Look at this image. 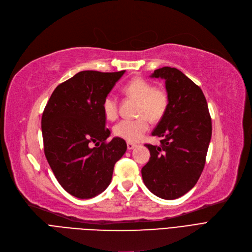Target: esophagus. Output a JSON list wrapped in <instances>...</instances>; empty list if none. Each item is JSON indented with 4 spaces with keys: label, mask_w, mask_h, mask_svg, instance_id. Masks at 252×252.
<instances>
[{
    "label": "esophagus",
    "mask_w": 252,
    "mask_h": 252,
    "mask_svg": "<svg viewBox=\"0 0 252 252\" xmlns=\"http://www.w3.org/2000/svg\"><path fill=\"white\" fill-rule=\"evenodd\" d=\"M126 146H127V149H128V150H131V149H134V148L137 146V144L131 143V142H127V143H126Z\"/></svg>",
    "instance_id": "1"
}]
</instances>
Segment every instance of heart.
<instances>
[{"label": "heart", "mask_w": 252, "mask_h": 252, "mask_svg": "<svg viewBox=\"0 0 252 252\" xmlns=\"http://www.w3.org/2000/svg\"><path fill=\"white\" fill-rule=\"evenodd\" d=\"M123 91L128 97L138 100L137 115L135 119H124L113 128L115 136L128 142L140 141L149 129L151 122H159L164 116L169 104L165 90L154 86L142 77H136L126 83ZM103 112L109 121H114L118 115V100L109 94L103 101Z\"/></svg>", "instance_id": "obj_1"}]
</instances>
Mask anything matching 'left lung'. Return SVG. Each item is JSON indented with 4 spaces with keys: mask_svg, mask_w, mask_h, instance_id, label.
I'll use <instances>...</instances> for the list:
<instances>
[{
    "mask_svg": "<svg viewBox=\"0 0 252 252\" xmlns=\"http://www.w3.org/2000/svg\"><path fill=\"white\" fill-rule=\"evenodd\" d=\"M162 78L169 104L152 131L160 146L146 144L150 159L142 178L154 195L177 199L189 192L200 178L211 139V118L202 90L177 68L168 66L150 75Z\"/></svg>",
    "mask_w": 252,
    "mask_h": 252,
    "instance_id": "obj_1",
    "label": "left lung"
}]
</instances>
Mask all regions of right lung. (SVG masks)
Here are the masks:
<instances>
[{
  "instance_id": "right-lung-1",
  "label": "right lung",
  "mask_w": 252,
  "mask_h": 252,
  "mask_svg": "<svg viewBox=\"0 0 252 252\" xmlns=\"http://www.w3.org/2000/svg\"><path fill=\"white\" fill-rule=\"evenodd\" d=\"M125 72H78L54 90L43 112L46 158L62 188L76 198L89 199L107 188L126 151L122 138L106 142L110 130L103 112L105 97Z\"/></svg>"
}]
</instances>
